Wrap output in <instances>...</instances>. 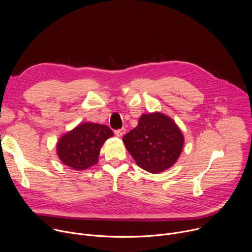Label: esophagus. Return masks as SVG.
<instances>
[{"mask_svg":"<svg viewBox=\"0 0 252 252\" xmlns=\"http://www.w3.org/2000/svg\"><path fill=\"white\" fill-rule=\"evenodd\" d=\"M125 132H126V128H125V127H123V128H121V129H116V130H115V134H116L117 136H119V137L123 136V135L125 134Z\"/></svg>","mask_w":252,"mask_h":252,"instance_id":"34e87169","label":"esophagus"}]
</instances>
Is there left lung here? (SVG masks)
Masks as SVG:
<instances>
[{
	"instance_id": "left-lung-1",
	"label": "left lung",
	"mask_w": 252,
	"mask_h": 252,
	"mask_svg": "<svg viewBox=\"0 0 252 252\" xmlns=\"http://www.w3.org/2000/svg\"><path fill=\"white\" fill-rule=\"evenodd\" d=\"M123 140L139 167L158 173L174 164L182 153L185 138L171 119L155 113L142 115L136 127Z\"/></svg>"
}]
</instances>
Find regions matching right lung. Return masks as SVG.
Here are the masks:
<instances>
[{"mask_svg": "<svg viewBox=\"0 0 252 252\" xmlns=\"http://www.w3.org/2000/svg\"><path fill=\"white\" fill-rule=\"evenodd\" d=\"M114 135L103 125L86 123L65 133L58 142L57 151L61 160L76 170L86 169L97 162L103 142Z\"/></svg>", "mask_w": 252, "mask_h": 252, "instance_id": "obj_1", "label": "right lung"}]
</instances>
